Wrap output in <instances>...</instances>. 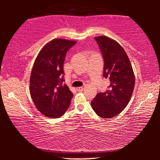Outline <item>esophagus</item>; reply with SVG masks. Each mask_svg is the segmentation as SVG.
Returning a JSON list of instances; mask_svg holds the SVG:
<instances>
[{
  "label": "esophagus",
  "instance_id": "1",
  "mask_svg": "<svg viewBox=\"0 0 160 160\" xmlns=\"http://www.w3.org/2000/svg\"><path fill=\"white\" fill-rule=\"evenodd\" d=\"M83 89H84L83 87H79V88H76V90H77V91H78V92H80V91H82Z\"/></svg>",
  "mask_w": 160,
  "mask_h": 160
}]
</instances>
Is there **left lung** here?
Returning <instances> with one entry per match:
<instances>
[{"label":"left lung","mask_w":160,"mask_h":160,"mask_svg":"<svg viewBox=\"0 0 160 160\" xmlns=\"http://www.w3.org/2000/svg\"><path fill=\"white\" fill-rule=\"evenodd\" d=\"M104 59L103 76L110 85L104 92H99L91 102L97 115L112 118L125 109L131 98L135 76L131 62L122 47L106 36L94 38Z\"/></svg>","instance_id":"obj_1"}]
</instances>
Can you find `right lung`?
<instances>
[{"mask_svg":"<svg viewBox=\"0 0 160 160\" xmlns=\"http://www.w3.org/2000/svg\"><path fill=\"white\" fill-rule=\"evenodd\" d=\"M75 44L53 39L42 48L34 61L29 92L37 109L47 117H61L70 107L73 94L63 84V63L68 51Z\"/></svg>","mask_w":160,"mask_h":160,"instance_id":"right-lung-1","label":"right lung"}]
</instances>
